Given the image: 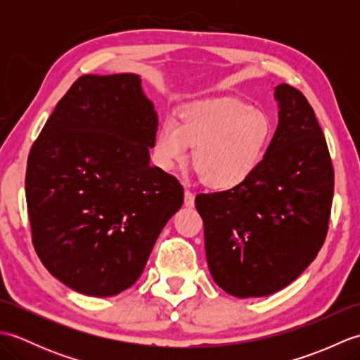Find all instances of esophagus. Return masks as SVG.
<instances>
[{"instance_id": "1", "label": "esophagus", "mask_w": 360, "mask_h": 360, "mask_svg": "<svg viewBox=\"0 0 360 360\" xmlns=\"http://www.w3.org/2000/svg\"><path fill=\"white\" fill-rule=\"evenodd\" d=\"M184 204L187 205V207H193V204H195V195L190 192V188L187 186L184 190Z\"/></svg>"}]
</instances>
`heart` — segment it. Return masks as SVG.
<instances>
[{
    "label": "heart",
    "instance_id": "obj_1",
    "mask_svg": "<svg viewBox=\"0 0 360 360\" xmlns=\"http://www.w3.org/2000/svg\"><path fill=\"white\" fill-rule=\"evenodd\" d=\"M274 137L267 112L240 98H218L182 110L178 124L160 125L153 142V156L164 170L186 164L205 187L231 192L246 184L266 158Z\"/></svg>",
    "mask_w": 360,
    "mask_h": 360
}]
</instances>
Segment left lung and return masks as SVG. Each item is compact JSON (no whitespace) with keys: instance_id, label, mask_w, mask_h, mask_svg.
Instances as JSON below:
<instances>
[{"instance_id":"left-lung-1","label":"left lung","mask_w":360,"mask_h":360,"mask_svg":"<svg viewBox=\"0 0 360 360\" xmlns=\"http://www.w3.org/2000/svg\"><path fill=\"white\" fill-rule=\"evenodd\" d=\"M275 101L278 125L257 173L231 192L195 200L212 277L240 298L290 285L322 249L331 215L334 168L314 110L286 83Z\"/></svg>"}]
</instances>
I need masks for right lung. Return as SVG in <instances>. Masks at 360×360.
I'll use <instances>...</instances> for the list:
<instances>
[{
  "label": "right lung",
  "instance_id": "1",
  "mask_svg": "<svg viewBox=\"0 0 360 360\" xmlns=\"http://www.w3.org/2000/svg\"><path fill=\"white\" fill-rule=\"evenodd\" d=\"M141 82L136 74L82 75L27 158L37 255L85 295H117L133 286L184 202L179 181L150 165L158 114Z\"/></svg>",
  "mask_w": 360,
  "mask_h": 360
}]
</instances>
